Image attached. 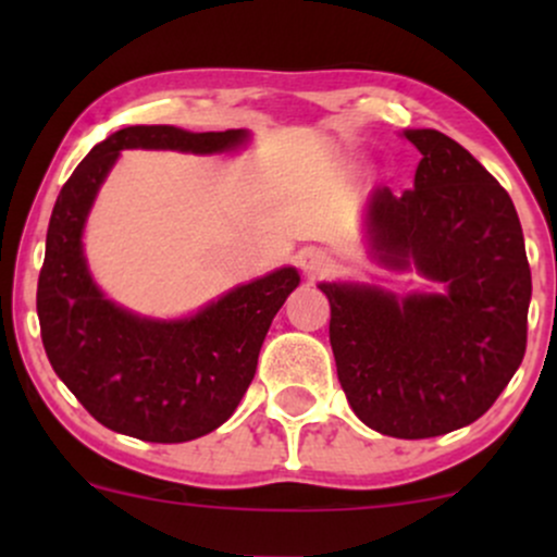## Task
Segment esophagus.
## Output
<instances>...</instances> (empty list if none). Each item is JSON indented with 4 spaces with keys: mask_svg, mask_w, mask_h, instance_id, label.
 Returning <instances> with one entry per match:
<instances>
[{
    "mask_svg": "<svg viewBox=\"0 0 557 557\" xmlns=\"http://www.w3.org/2000/svg\"><path fill=\"white\" fill-rule=\"evenodd\" d=\"M298 267L300 272L309 274V277H322V274H327L332 267H335V261H332L330 253H324L322 248H300L298 251Z\"/></svg>",
    "mask_w": 557,
    "mask_h": 557,
    "instance_id": "obj_1",
    "label": "esophagus"
}]
</instances>
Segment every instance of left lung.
Returning <instances> with one entry per match:
<instances>
[{"instance_id": "8db88e82", "label": "left lung", "mask_w": 557, "mask_h": 557, "mask_svg": "<svg viewBox=\"0 0 557 557\" xmlns=\"http://www.w3.org/2000/svg\"><path fill=\"white\" fill-rule=\"evenodd\" d=\"M419 149L413 188H374L363 212L369 257L440 290L319 283L350 408L374 432L424 440L471 424L497 400L527 350L532 300L523 233L505 188L461 144L403 131Z\"/></svg>"}]
</instances>
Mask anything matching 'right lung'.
Wrapping results in <instances>:
<instances>
[{
  "label": "right lung",
  "mask_w": 557,
  "mask_h": 557,
  "mask_svg": "<svg viewBox=\"0 0 557 557\" xmlns=\"http://www.w3.org/2000/svg\"><path fill=\"white\" fill-rule=\"evenodd\" d=\"M251 133H190L175 125H131L96 144L57 196L38 274L36 311L49 363L99 424L146 440L188 443L225 424L253 374L261 343L285 298L296 267L209 300L190 317L151 319L114 304L94 283L83 230L120 151L230 154Z\"/></svg>",
  "instance_id": "right-lung-1"
}]
</instances>
